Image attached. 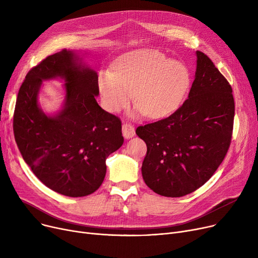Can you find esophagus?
<instances>
[{"instance_id": "obj_1", "label": "esophagus", "mask_w": 258, "mask_h": 258, "mask_svg": "<svg viewBox=\"0 0 258 258\" xmlns=\"http://www.w3.org/2000/svg\"><path fill=\"white\" fill-rule=\"evenodd\" d=\"M122 134H123V137L126 139L132 138L135 136V127L131 123L125 122V123L122 125Z\"/></svg>"}]
</instances>
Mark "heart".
Instances as JSON below:
<instances>
[{
	"label": "heart",
	"mask_w": 258,
	"mask_h": 258,
	"mask_svg": "<svg viewBox=\"0 0 258 258\" xmlns=\"http://www.w3.org/2000/svg\"><path fill=\"white\" fill-rule=\"evenodd\" d=\"M190 84L187 68L168 59L157 50H140L127 54L114 64V71L99 74L98 86L103 104L116 113L131 99L138 102L132 115L147 114L163 118L182 103Z\"/></svg>",
	"instance_id": "obj_1"
}]
</instances>
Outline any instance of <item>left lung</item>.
I'll return each instance as SVG.
<instances>
[{"instance_id": "1", "label": "left lung", "mask_w": 258, "mask_h": 258, "mask_svg": "<svg viewBox=\"0 0 258 258\" xmlns=\"http://www.w3.org/2000/svg\"><path fill=\"white\" fill-rule=\"evenodd\" d=\"M197 58L196 78L184 103L169 117L136 130L147 146L143 180L163 197H183L204 185L231 143L232 88L206 54L197 51Z\"/></svg>"}]
</instances>
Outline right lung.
<instances>
[{
    "mask_svg": "<svg viewBox=\"0 0 258 258\" xmlns=\"http://www.w3.org/2000/svg\"><path fill=\"white\" fill-rule=\"evenodd\" d=\"M65 79L63 110L47 116L37 96L43 80ZM97 72L63 49L27 73L13 114L23 159L37 179L60 195L86 197L102 184L105 160L123 144L121 120L98 105Z\"/></svg>",
    "mask_w": 258,
    "mask_h": 258,
    "instance_id": "obj_1",
    "label": "right lung"
}]
</instances>
